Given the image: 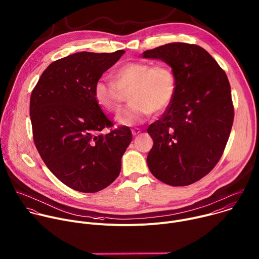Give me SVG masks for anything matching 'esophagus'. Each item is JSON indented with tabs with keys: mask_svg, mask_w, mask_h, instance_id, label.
I'll list each match as a JSON object with an SVG mask.
<instances>
[{
	"mask_svg": "<svg viewBox=\"0 0 259 259\" xmlns=\"http://www.w3.org/2000/svg\"><path fill=\"white\" fill-rule=\"evenodd\" d=\"M140 133H141V130H140V128H133V130H132L133 136H138Z\"/></svg>",
	"mask_w": 259,
	"mask_h": 259,
	"instance_id": "34e87169",
	"label": "esophagus"
}]
</instances>
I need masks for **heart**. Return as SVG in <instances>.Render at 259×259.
Returning a JSON list of instances; mask_svg holds the SVG:
<instances>
[{"mask_svg":"<svg viewBox=\"0 0 259 259\" xmlns=\"http://www.w3.org/2000/svg\"><path fill=\"white\" fill-rule=\"evenodd\" d=\"M113 81L98 79L93 89L97 104L107 112L120 110L124 95L130 93L131 104L117 117L123 125H135L146 120L152 112L164 111L174 100L177 79L171 67L164 63L131 61L112 73Z\"/></svg>","mask_w":259,"mask_h":259,"instance_id":"heart-1","label":"heart"}]
</instances>
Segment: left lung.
Masks as SVG:
<instances>
[{
    "mask_svg": "<svg viewBox=\"0 0 259 259\" xmlns=\"http://www.w3.org/2000/svg\"><path fill=\"white\" fill-rule=\"evenodd\" d=\"M143 57L162 60L177 79L171 104L147 130L154 142L148 167L164 184L191 185L213 169L228 143L234 121L228 76L197 45L166 44Z\"/></svg>",
    "mask_w": 259,
    "mask_h": 259,
    "instance_id": "left-lung-1",
    "label": "left lung"
}]
</instances>
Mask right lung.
<instances>
[{"label":"right lung","instance_id":"right-lung-1","mask_svg":"<svg viewBox=\"0 0 259 259\" xmlns=\"http://www.w3.org/2000/svg\"><path fill=\"white\" fill-rule=\"evenodd\" d=\"M125 53L79 52L51 63L30 96L35 147L47 167L69 188L96 193L119 176L132 142L127 126L100 132L113 123L97 104L93 89Z\"/></svg>","mask_w":259,"mask_h":259}]
</instances>
